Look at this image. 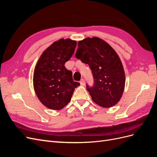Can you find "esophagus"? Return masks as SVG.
Segmentation results:
<instances>
[{
  "instance_id": "esophagus-1",
  "label": "esophagus",
  "mask_w": 157,
  "mask_h": 157,
  "mask_svg": "<svg viewBox=\"0 0 157 157\" xmlns=\"http://www.w3.org/2000/svg\"><path fill=\"white\" fill-rule=\"evenodd\" d=\"M80 85H81V86H84V85H85V81H84V79H81V80H80Z\"/></svg>"
}]
</instances>
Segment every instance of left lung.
<instances>
[{
	"label": "left lung",
	"instance_id": "1",
	"mask_svg": "<svg viewBox=\"0 0 157 157\" xmlns=\"http://www.w3.org/2000/svg\"><path fill=\"white\" fill-rule=\"evenodd\" d=\"M75 57L92 70L94 85L86 84V89L94 102L107 108L116 105L124 92L125 73L115 50L98 37H88L78 42Z\"/></svg>",
	"mask_w": 157,
	"mask_h": 157
}]
</instances>
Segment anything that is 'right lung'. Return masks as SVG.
<instances>
[{
    "label": "right lung",
    "instance_id": "1",
    "mask_svg": "<svg viewBox=\"0 0 157 157\" xmlns=\"http://www.w3.org/2000/svg\"><path fill=\"white\" fill-rule=\"evenodd\" d=\"M76 46L75 40L61 39L47 48L37 61L33 86L40 102L48 109H63L80 85L73 81L72 72L64 65L74 54Z\"/></svg>",
    "mask_w": 157,
    "mask_h": 157
}]
</instances>
